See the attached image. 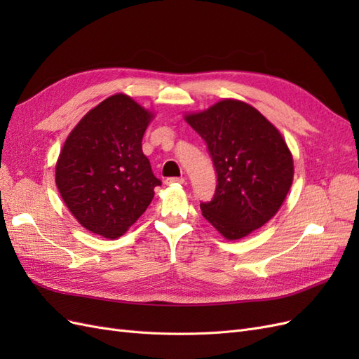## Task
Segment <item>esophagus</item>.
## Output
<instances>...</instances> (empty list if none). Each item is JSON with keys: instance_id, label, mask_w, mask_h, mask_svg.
Instances as JSON below:
<instances>
[{"instance_id": "1", "label": "esophagus", "mask_w": 359, "mask_h": 359, "mask_svg": "<svg viewBox=\"0 0 359 359\" xmlns=\"http://www.w3.org/2000/svg\"><path fill=\"white\" fill-rule=\"evenodd\" d=\"M184 182H186V178H182V177H180V178H168L166 180L168 186H172V184H184Z\"/></svg>"}]
</instances>
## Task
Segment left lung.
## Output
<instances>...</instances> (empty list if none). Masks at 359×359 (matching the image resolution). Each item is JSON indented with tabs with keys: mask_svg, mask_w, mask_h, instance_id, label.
<instances>
[{
	"mask_svg": "<svg viewBox=\"0 0 359 359\" xmlns=\"http://www.w3.org/2000/svg\"><path fill=\"white\" fill-rule=\"evenodd\" d=\"M184 119L206 142L217 172L202 215L226 240H241L273 219L287 196L293 158L286 140L253 106L235 99Z\"/></svg>",
	"mask_w": 359,
	"mask_h": 359,
	"instance_id": "left-lung-1",
	"label": "left lung"
}]
</instances>
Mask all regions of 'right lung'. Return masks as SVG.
<instances>
[{"label": "right lung", "instance_id": "add662e5", "mask_svg": "<svg viewBox=\"0 0 359 359\" xmlns=\"http://www.w3.org/2000/svg\"><path fill=\"white\" fill-rule=\"evenodd\" d=\"M154 114L127 94H114L76 124L62 145L55 182L85 229L119 238L145 212L161 181L142 153Z\"/></svg>", "mask_w": 359, "mask_h": 359}]
</instances>
